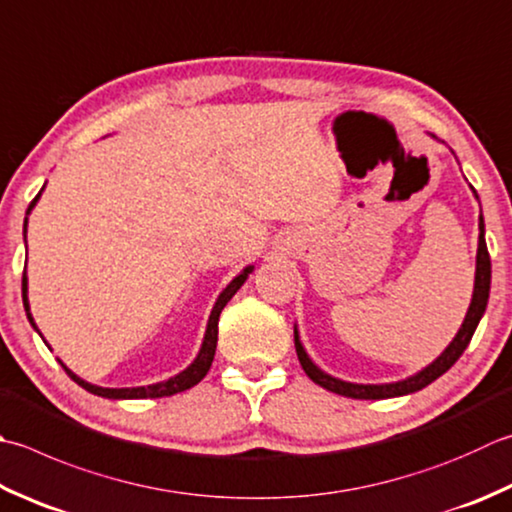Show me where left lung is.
I'll list each match as a JSON object with an SVG mask.
<instances>
[{
    "label": "left lung",
    "instance_id": "1",
    "mask_svg": "<svg viewBox=\"0 0 512 512\" xmlns=\"http://www.w3.org/2000/svg\"><path fill=\"white\" fill-rule=\"evenodd\" d=\"M488 293H490V255L486 248V239H484V217H479V248H477V273H475V293H473V302H470V308L466 313V319L459 333L455 335L453 342L448 344V348L439 355L433 364L426 366L422 373H417L413 377L404 379V382H395V384H379V386H364V384H348L342 382V379H335L326 373H322L313 362H310L306 350L299 342L297 330H295V350L299 357V364H302L304 373L313 379L317 386H322L330 393L344 395V397H353V399H388V397H399V395H408L415 393V390H422L428 384H433L437 377H442L446 370L453 366L466 346L470 344V339L475 335V328L482 319L486 304H488Z\"/></svg>",
    "mask_w": 512,
    "mask_h": 512
}]
</instances>
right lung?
I'll return each instance as SVG.
<instances>
[{
  "mask_svg": "<svg viewBox=\"0 0 512 512\" xmlns=\"http://www.w3.org/2000/svg\"><path fill=\"white\" fill-rule=\"evenodd\" d=\"M42 195V193H39ZM39 195L30 202L26 215L33 210V206L37 204ZM24 233H26V224H24ZM250 270H253V266L244 268L242 275H237L233 282H230L224 293L219 295L217 304L213 308V313H210V319H208V328H206V337H204V344H202V350H199V355L193 364H190L184 373H179L175 377H170L168 382H162V384H153V386H139V388H102V386H93L84 382V379H79L75 373H70V370L64 366V370L68 373V377L73 379L75 384H79L82 388H86L88 393L93 395H99V397H108V399H157V397H168V395H175V393H182V390H188L193 388L195 384L202 382V379L206 377L210 364H213V357H215V348H217V322H219V315H222L224 306L230 302V297H233L239 288H242V284L246 282V277ZM28 279H26V273L22 277V299H24V308H26V315H28V322L35 326L33 322V315H30V308H28ZM37 328V326H35Z\"/></svg>",
  "mask_w": 512,
  "mask_h": 512,
  "instance_id": "right-lung-1",
  "label": "right lung"
}]
</instances>
